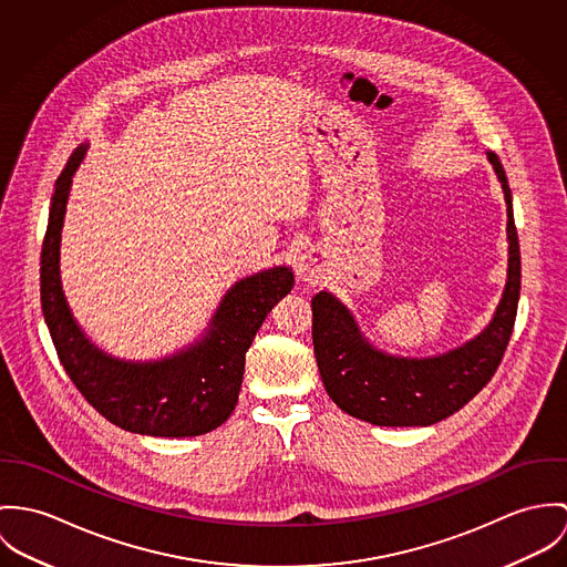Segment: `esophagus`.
Returning <instances> with one entry per match:
<instances>
[{"label":"esophagus","instance_id":"esophagus-1","mask_svg":"<svg viewBox=\"0 0 567 567\" xmlns=\"http://www.w3.org/2000/svg\"><path fill=\"white\" fill-rule=\"evenodd\" d=\"M296 271L300 274V278L313 280V278L319 276V258L313 252H305L302 256H298Z\"/></svg>","mask_w":567,"mask_h":567}]
</instances>
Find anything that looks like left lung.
I'll list each match as a JSON object with an SVG mask.
<instances>
[{"instance_id":"8db88e82","label":"left lung","mask_w":567,"mask_h":567,"mask_svg":"<svg viewBox=\"0 0 567 567\" xmlns=\"http://www.w3.org/2000/svg\"><path fill=\"white\" fill-rule=\"evenodd\" d=\"M506 202L508 269L503 300L489 326L440 357H393L374 348L352 313L328 291L311 300L317 368L332 402L377 426H431L463 409L496 374L519 300V244L503 163L487 152Z\"/></svg>"}]
</instances>
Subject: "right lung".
<instances>
[{
    "label": "right lung",
    "mask_w": 567,
    "mask_h": 567,
    "mask_svg": "<svg viewBox=\"0 0 567 567\" xmlns=\"http://www.w3.org/2000/svg\"><path fill=\"white\" fill-rule=\"evenodd\" d=\"M86 145L66 161L52 195L41 250V307L66 377L111 424L150 437H195L221 426L237 406L246 352L267 313L293 287L285 265L235 282L206 334L161 361L134 363L106 354L75 323L61 287V230L71 178Z\"/></svg>",
    "instance_id": "add662e5"
}]
</instances>
